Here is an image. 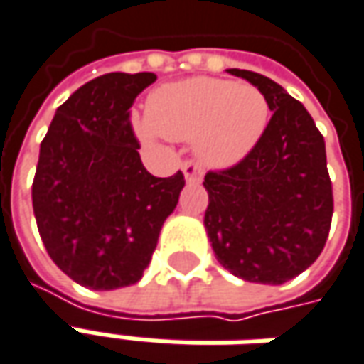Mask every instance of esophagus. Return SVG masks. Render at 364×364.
Listing matches in <instances>:
<instances>
[{
  "label": "esophagus",
  "instance_id": "obj_1",
  "mask_svg": "<svg viewBox=\"0 0 364 364\" xmlns=\"http://www.w3.org/2000/svg\"><path fill=\"white\" fill-rule=\"evenodd\" d=\"M181 171H183V175H185V181L187 183H201V179H203V173H201V169H199L197 165H193V163H183Z\"/></svg>",
  "mask_w": 364,
  "mask_h": 364
}]
</instances>
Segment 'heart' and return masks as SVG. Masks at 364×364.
<instances>
[{
    "label": "heart",
    "mask_w": 364,
    "mask_h": 364,
    "mask_svg": "<svg viewBox=\"0 0 364 364\" xmlns=\"http://www.w3.org/2000/svg\"><path fill=\"white\" fill-rule=\"evenodd\" d=\"M268 100L256 86L195 76L151 92L146 112L132 114V129L144 143L163 136L193 139L201 165L225 169L252 153L268 127Z\"/></svg>",
    "instance_id": "b5f03b06"
}]
</instances>
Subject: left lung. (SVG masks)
<instances>
[{
	"mask_svg": "<svg viewBox=\"0 0 364 364\" xmlns=\"http://www.w3.org/2000/svg\"><path fill=\"white\" fill-rule=\"evenodd\" d=\"M230 74L256 86L274 112L252 153L235 167L207 173V237L221 266L245 282H288L326 244L332 185L324 139L302 102L250 70Z\"/></svg>",
	"mask_w": 364,
	"mask_h": 364,
	"instance_id": "8db88e82",
	"label": "left lung"
}]
</instances>
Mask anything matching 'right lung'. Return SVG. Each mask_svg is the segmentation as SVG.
Segmentation results:
<instances>
[{"label":"right lung","mask_w":364,"mask_h":364,"mask_svg":"<svg viewBox=\"0 0 364 364\" xmlns=\"http://www.w3.org/2000/svg\"><path fill=\"white\" fill-rule=\"evenodd\" d=\"M153 72H110L56 108L32 185L36 223L58 268L90 290L136 284L185 187L144 169L129 108Z\"/></svg>","instance_id":"1"}]
</instances>
